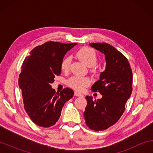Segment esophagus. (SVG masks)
Instances as JSON below:
<instances>
[{"instance_id":"obj_1","label":"esophagus","mask_w":153,"mask_h":153,"mask_svg":"<svg viewBox=\"0 0 153 153\" xmlns=\"http://www.w3.org/2000/svg\"><path fill=\"white\" fill-rule=\"evenodd\" d=\"M74 95L76 96V97H82V94H80V93L77 92H74Z\"/></svg>"}]
</instances>
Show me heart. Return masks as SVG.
<instances>
[{
	"instance_id": "obj_1",
	"label": "heart",
	"mask_w": 153,
	"mask_h": 153,
	"mask_svg": "<svg viewBox=\"0 0 153 153\" xmlns=\"http://www.w3.org/2000/svg\"><path fill=\"white\" fill-rule=\"evenodd\" d=\"M76 56L82 61L87 67H94L97 63V55L93 49L89 47H83L76 53ZM71 63V59L65 57L61 62V70L66 72L69 70ZM91 80L87 77L73 76L67 81V84L71 88L78 92H82L86 88L90 86Z\"/></svg>"
}]
</instances>
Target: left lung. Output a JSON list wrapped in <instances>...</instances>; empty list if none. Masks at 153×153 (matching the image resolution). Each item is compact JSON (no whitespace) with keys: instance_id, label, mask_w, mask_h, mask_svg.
<instances>
[{"instance_id":"left-lung-1","label":"left lung","mask_w":153,"mask_h":153,"mask_svg":"<svg viewBox=\"0 0 153 153\" xmlns=\"http://www.w3.org/2000/svg\"><path fill=\"white\" fill-rule=\"evenodd\" d=\"M89 45L104 54L106 67L91 88L102 97L93 100L86 96L84 116L88 128L101 131L114 125L123 115L132 92V71L128 59L115 47L105 42Z\"/></svg>"}]
</instances>
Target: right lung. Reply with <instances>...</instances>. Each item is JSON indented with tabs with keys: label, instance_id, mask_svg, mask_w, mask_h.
Instances as JSON below:
<instances>
[{
	"label": "right lung",
	"instance_id": "right-lung-1",
	"mask_svg": "<svg viewBox=\"0 0 153 153\" xmlns=\"http://www.w3.org/2000/svg\"><path fill=\"white\" fill-rule=\"evenodd\" d=\"M76 45L46 42L32 50L23 63L19 86L25 110L36 125L44 128L55 125L64 104L73 97L71 89L66 88L56 93L51 84L61 73L65 55Z\"/></svg>",
	"mask_w": 153,
	"mask_h": 153
}]
</instances>
